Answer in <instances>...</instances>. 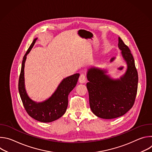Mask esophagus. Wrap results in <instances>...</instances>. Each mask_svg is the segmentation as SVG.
<instances>
[{
    "label": "esophagus",
    "mask_w": 152,
    "mask_h": 152,
    "mask_svg": "<svg viewBox=\"0 0 152 152\" xmlns=\"http://www.w3.org/2000/svg\"><path fill=\"white\" fill-rule=\"evenodd\" d=\"M79 81L81 83H83L86 82V77H85V75L84 74L82 73L80 75L79 78Z\"/></svg>",
    "instance_id": "esophagus-1"
}]
</instances>
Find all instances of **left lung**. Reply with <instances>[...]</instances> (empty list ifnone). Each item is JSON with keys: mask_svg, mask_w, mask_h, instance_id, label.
I'll list each match as a JSON object with an SVG mask.
<instances>
[{"mask_svg": "<svg viewBox=\"0 0 152 152\" xmlns=\"http://www.w3.org/2000/svg\"><path fill=\"white\" fill-rule=\"evenodd\" d=\"M118 49L126 64V70L119 78H114L106 69H88L86 83L90 108L99 118L113 119L125 114L134 105L138 77L131 50L118 37Z\"/></svg>", "mask_w": 152, "mask_h": 152, "instance_id": "left-lung-1", "label": "left lung"}]
</instances>
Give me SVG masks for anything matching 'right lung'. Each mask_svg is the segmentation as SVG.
Returning a JSON list of instances; mask_svg holds the SVG:
<instances>
[{"mask_svg": "<svg viewBox=\"0 0 152 152\" xmlns=\"http://www.w3.org/2000/svg\"><path fill=\"white\" fill-rule=\"evenodd\" d=\"M37 38L34 39L23 57L19 77L18 91L28 114L37 121L49 123L58 120L66 113L68 106V96L76 86L80 75L75 73L64 78L54 93L45 100L36 102L31 99L25 88L24 69L26 56L34 46Z\"/></svg>", "mask_w": 152, "mask_h": 152, "instance_id": "right-lung-1", "label": "right lung"}]
</instances>
